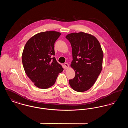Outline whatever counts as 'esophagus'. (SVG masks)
Instances as JSON below:
<instances>
[{
    "label": "esophagus",
    "mask_w": 128,
    "mask_h": 128,
    "mask_svg": "<svg viewBox=\"0 0 128 128\" xmlns=\"http://www.w3.org/2000/svg\"><path fill=\"white\" fill-rule=\"evenodd\" d=\"M64 66H65V69H67L68 67H69V66H68V64L67 63H64Z\"/></svg>",
    "instance_id": "1"
}]
</instances>
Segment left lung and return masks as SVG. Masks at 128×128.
Returning a JSON list of instances; mask_svg holds the SVG:
<instances>
[{
    "label": "left lung",
    "instance_id": "obj_1",
    "mask_svg": "<svg viewBox=\"0 0 128 128\" xmlns=\"http://www.w3.org/2000/svg\"><path fill=\"white\" fill-rule=\"evenodd\" d=\"M72 48L73 60L70 65L75 72L69 80L75 91L82 92L94 84L102 69L103 52L97 38L91 34L80 32L67 34Z\"/></svg>",
    "mask_w": 128,
    "mask_h": 128
}]
</instances>
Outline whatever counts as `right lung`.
<instances>
[{"label":"right lung","instance_id":"obj_1","mask_svg":"<svg viewBox=\"0 0 128 128\" xmlns=\"http://www.w3.org/2000/svg\"><path fill=\"white\" fill-rule=\"evenodd\" d=\"M61 35L56 31L39 32L26 43L22 54L25 72L34 85L47 89L55 84L63 68L55 57L54 44Z\"/></svg>","mask_w":128,"mask_h":128}]
</instances>
